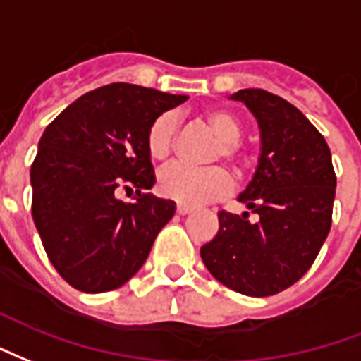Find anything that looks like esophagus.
I'll list each match as a JSON object with an SVG mask.
<instances>
[{"mask_svg":"<svg viewBox=\"0 0 361 361\" xmlns=\"http://www.w3.org/2000/svg\"><path fill=\"white\" fill-rule=\"evenodd\" d=\"M190 212H192L190 206H184V204H178V206H177L178 215H186V213H190Z\"/></svg>","mask_w":361,"mask_h":361,"instance_id":"34e87169","label":"esophagus"}]
</instances>
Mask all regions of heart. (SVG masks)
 <instances>
[{"mask_svg":"<svg viewBox=\"0 0 361 361\" xmlns=\"http://www.w3.org/2000/svg\"><path fill=\"white\" fill-rule=\"evenodd\" d=\"M204 119L212 126L213 133L221 138L215 155L233 161L236 171L242 173L246 167V157L238 144L242 136L238 119L227 109H209L204 115ZM177 126V117L173 113H163L157 119L152 121L146 133V148L154 159L161 161L169 157L175 148ZM157 188L165 198L175 200L184 206H198L227 196L233 190V178L223 167H194V165L175 161L159 171Z\"/></svg>","mask_w":361,"mask_h":361,"instance_id":"1","label":"heart"}]
</instances>
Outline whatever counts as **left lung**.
I'll use <instances>...</instances> for the list:
<instances>
[{
	"instance_id": "obj_1",
	"label": "left lung",
	"mask_w": 361,
	"mask_h": 361,
	"mask_svg": "<svg viewBox=\"0 0 361 361\" xmlns=\"http://www.w3.org/2000/svg\"><path fill=\"white\" fill-rule=\"evenodd\" d=\"M262 130L259 163L238 200L259 219L219 212L202 246L207 271L231 290L273 296L306 275L331 231L336 175L323 134L298 107L262 88L233 94Z\"/></svg>"
}]
</instances>
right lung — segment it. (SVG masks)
<instances>
[{
    "mask_svg": "<svg viewBox=\"0 0 361 361\" xmlns=\"http://www.w3.org/2000/svg\"><path fill=\"white\" fill-rule=\"evenodd\" d=\"M186 96L115 82L80 96L42 134L30 167L32 217L49 262L76 290L109 292L140 269L175 202L155 183L152 121ZM137 192L123 202L121 191Z\"/></svg>",
    "mask_w": 361,
    "mask_h": 361,
    "instance_id": "add662e5",
    "label": "right lung"
}]
</instances>
